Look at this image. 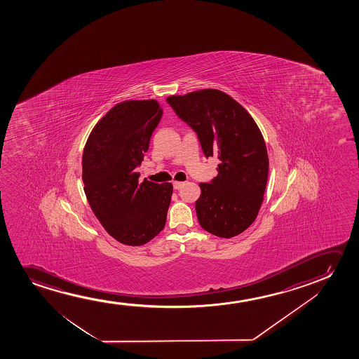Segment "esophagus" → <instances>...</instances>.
Returning a JSON list of instances; mask_svg holds the SVG:
<instances>
[{
	"label": "esophagus",
	"instance_id": "esophagus-1",
	"mask_svg": "<svg viewBox=\"0 0 359 359\" xmlns=\"http://www.w3.org/2000/svg\"><path fill=\"white\" fill-rule=\"evenodd\" d=\"M172 187H174V190H179V189H182V187H184V182H172Z\"/></svg>",
	"mask_w": 359,
	"mask_h": 359
}]
</instances>
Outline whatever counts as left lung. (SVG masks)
I'll use <instances>...</instances> for the list:
<instances>
[{"label":"left lung","mask_w":359,"mask_h":359,"mask_svg":"<svg viewBox=\"0 0 359 359\" xmlns=\"http://www.w3.org/2000/svg\"><path fill=\"white\" fill-rule=\"evenodd\" d=\"M167 102L197 133L206 158L219 159L218 175L200 184L195 203L200 226L219 238L241 234L257 217L269 177L260 128L241 104L218 89L170 95Z\"/></svg>","instance_id":"8db88e82"}]
</instances>
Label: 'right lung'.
<instances>
[{
	"label": "right lung",
	"mask_w": 359,
	"mask_h": 359,
	"mask_svg": "<svg viewBox=\"0 0 359 359\" xmlns=\"http://www.w3.org/2000/svg\"><path fill=\"white\" fill-rule=\"evenodd\" d=\"M162 115L154 99L116 104L84 146L82 179L89 206L104 229L125 245L152 241L167 221L172 184L138 182L136 172Z\"/></svg>",
	"instance_id": "right-lung-1"
}]
</instances>
